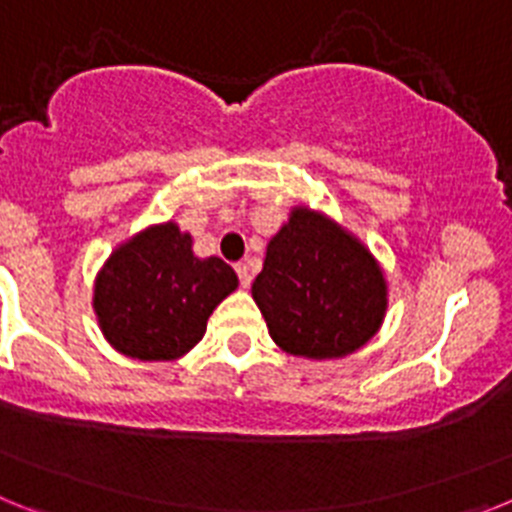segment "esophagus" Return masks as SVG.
Instances as JSON below:
<instances>
[{
    "label": "esophagus",
    "instance_id": "34e87169",
    "mask_svg": "<svg viewBox=\"0 0 512 512\" xmlns=\"http://www.w3.org/2000/svg\"><path fill=\"white\" fill-rule=\"evenodd\" d=\"M235 271H238V279H241V287L248 289L251 287V269H248V264H238L235 266Z\"/></svg>",
    "mask_w": 512,
    "mask_h": 512
}]
</instances>
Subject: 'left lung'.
<instances>
[{
	"label": "left lung",
	"instance_id": "8db88e82",
	"mask_svg": "<svg viewBox=\"0 0 512 512\" xmlns=\"http://www.w3.org/2000/svg\"><path fill=\"white\" fill-rule=\"evenodd\" d=\"M251 295L289 356L343 359L379 333L390 284L369 246L323 210L295 205L266 243Z\"/></svg>",
	"mask_w": 512,
	"mask_h": 512
}]
</instances>
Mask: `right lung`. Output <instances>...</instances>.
<instances>
[{"instance_id":"1","label":"right lung","mask_w":512,"mask_h":512,"mask_svg":"<svg viewBox=\"0 0 512 512\" xmlns=\"http://www.w3.org/2000/svg\"><path fill=\"white\" fill-rule=\"evenodd\" d=\"M192 246V233L166 220L112 248L94 277L92 307L117 354L176 361L202 341L215 307L238 289V274Z\"/></svg>"}]
</instances>
